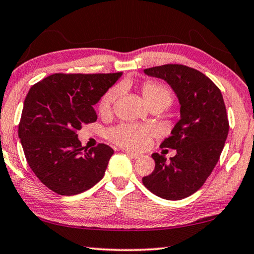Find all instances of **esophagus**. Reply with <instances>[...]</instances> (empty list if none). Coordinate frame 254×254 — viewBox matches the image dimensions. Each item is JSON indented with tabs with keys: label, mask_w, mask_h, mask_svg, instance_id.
Returning <instances> with one entry per match:
<instances>
[{
	"label": "esophagus",
	"mask_w": 254,
	"mask_h": 254,
	"mask_svg": "<svg viewBox=\"0 0 254 254\" xmlns=\"http://www.w3.org/2000/svg\"><path fill=\"white\" fill-rule=\"evenodd\" d=\"M123 152H126L127 156H130L131 158H133V159H140L141 157H142V154H140V153H136V152H132V151H128V150H124Z\"/></svg>",
	"instance_id": "34e87169"
}]
</instances>
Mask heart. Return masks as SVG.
Here are the masks:
<instances>
[{
	"mask_svg": "<svg viewBox=\"0 0 254 254\" xmlns=\"http://www.w3.org/2000/svg\"><path fill=\"white\" fill-rule=\"evenodd\" d=\"M141 93L147 104L151 109L163 110L173 103V93L168 86L158 81H145L141 86ZM121 94V87L114 86L103 94L98 102L97 110L102 117L110 115L115 102ZM156 131L149 127H140L134 124H120L109 131V139L121 147L128 149H143L151 141Z\"/></svg>",
	"mask_w": 254,
	"mask_h": 254,
	"instance_id": "1",
	"label": "heart"
}]
</instances>
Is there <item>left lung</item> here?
Here are the masks:
<instances>
[{
	"mask_svg": "<svg viewBox=\"0 0 254 254\" xmlns=\"http://www.w3.org/2000/svg\"><path fill=\"white\" fill-rule=\"evenodd\" d=\"M144 72L171 86L180 103L182 119L161 143V148L176 149L177 154L167 161L162 154L153 153L156 167L142 183L161 198H186L205 184L224 148L230 127L224 100L220 88L191 67L167 64Z\"/></svg>",
	"mask_w": 254,
	"mask_h": 254,
	"instance_id": "1",
	"label": "left lung"
}]
</instances>
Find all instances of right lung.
Segmentation results:
<instances>
[{
  "instance_id": "obj_1",
  "label": "right lung",
  "mask_w": 254,
  "mask_h": 254,
  "mask_svg": "<svg viewBox=\"0 0 254 254\" xmlns=\"http://www.w3.org/2000/svg\"><path fill=\"white\" fill-rule=\"evenodd\" d=\"M122 74L57 72L30 88L19 137L30 168L56 194H80L104 176L113 149L104 143L86 149L77 131L96 121L93 106Z\"/></svg>"
}]
</instances>
